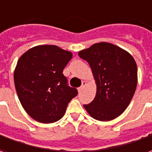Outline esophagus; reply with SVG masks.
<instances>
[{
	"mask_svg": "<svg viewBox=\"0 0 152 152\" xmlns=\"http://www.w3.org/2000/svg\"><path fill=\"white\" fill-rule=\"evenodd\" d=\"M86 81H83V82H82V84H81V86H80V87L79 88V91H81L84 87L86 86Z\"/></svg>",
	"mask_w": 152,
	"mask_h": 152,
	"instance_id": "esophagus-1",
	"label": "esophagus"
}]
</instances>
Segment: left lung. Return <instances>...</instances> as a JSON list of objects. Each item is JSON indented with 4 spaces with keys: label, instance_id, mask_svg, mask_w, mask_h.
<instances>
[{
    "label": "left lung",
    "instance_id": "left-lung-1",
    "mask_svg": "<svg viewBox=\"0 0 152 152\" xmlns=\"http://www.w3.org/2000/svg\"><path fill=\"white\" fill-rule=\"evenodd\" d=\"M89 63L97 85L94 100L84 104L91 117L109 121L127 109L135 93L137 68L128 52L109 43H99L79 52Z\"/></svg>",
    "mask_w": 152,
    "mask_h": 152
}]
</instances>
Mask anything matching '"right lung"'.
<instances>
[{"mask_svg":"<svg viewBox=\"0 0 152 152\" xmlns=\"http://www.w3.org/2000/svg\"><path fill=\"white\" fill-rule=\"evenodd\" d=\"M72 53L55 45L33 48L18 60L15 86L24 110L34 120L50 124L59 120L78 91L68 86L63 69Z\"/></svg>","mask_w":152,"mask_h":152,"instance_id":"add662e5","label":"right lung"}]
</instances>
